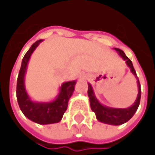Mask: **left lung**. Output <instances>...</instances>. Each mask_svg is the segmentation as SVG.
I'll use <instances>...</instances> for the list:
<instances>
[{"mask_svg": "<svg viewBox=\"0 0 155 155\" xmlns=\"http://www.w3.org/2000/svg\"><path fill=\"white\" fill-rule=\"evenodd\" d=\"M115 50L118 51L119 55L126 61L127 66L130 69V72L135 75V77L137 80L138 94H137V97L136 99L135 103L127 108H109V107L101 104L99 101L97 99L91 84H88L87 93H88V97H89V100H90L91 110L96 114L97 119L100 122H103L105 124L113 125V126H119V125H122V124L128 121L136 113L137 109L139 106L140 99H141V86H140L139 80H138V77L137 76V74H136L135 69L133 68L131 61L126 57L125 52L122 50L118 49V48H115Z\"/></svg>", "mask_w": 155, "mask_h": 155, "instance_id": "8db88e82", "label": "left lung"}]
</instances>
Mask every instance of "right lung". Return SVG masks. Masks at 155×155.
Masks as SVG:
<instances>
[{
  "label": "right lung",
  "instance_id": "1",
  "mask_svg": "<svg viewBox=\"0 0 155 155\" xmlns=\"http://www.w3.org/2000/svg\"><path fill=\"white\" fill-rule=\"evenodd\" d=\"M41 41L42 40H39L35 42L22 60L17 81V99L21 111L28 119L41 125H47L58 123L62 120L64 112L68 108V102L73 94L76 81L63 83L58 95L51 102L37 103L30 99L25 90V75L29 58Z\"/></svg>",
  "mask_w": 155,
  "mask_h": 155
}]
</instances>
